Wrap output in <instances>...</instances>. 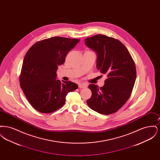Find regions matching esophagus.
Instances as JSON below:
<instances>
[{
    "label": "esophagus",
    "mask_w": 160,
    "mask_h": 160,
    "mask_svg": "<svg viewBox=\"0 0 160 160\" xmlns=\"http://www.w3.org/2000/svg\"><path fill=\"white\" fill-rule=\"evenodd\" d=\"M87 86H88L87 84L78 83V88H82V89L86 88L87 87Z\"/></svg>",
    "instance_id": "34e87169"
}]
</instances>
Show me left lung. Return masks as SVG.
Listing matches in <instances>:
<instances>
[{
  "label": "left lung",
  "mask_w": 160,
  "mask_h": 160,
  "mask_svg": "<svg viewBox=\"0 0 160 160\" xmlns=\"http://www.w3.org/2000/svg\"><path fill=\"white\" fill-rule=\"evenodd\" d=\"M86 45L97 54V68L107 78L99 88L91 84V97L88 106L100 114H112L129 99L136 78L135 63L122 42L104 35L85 39Z\"/></svg>",
  "instance_id": "8db88e82"
}]
</instances>
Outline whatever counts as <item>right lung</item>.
Wrapping results in <instances>:
<instances>
[{
	"mask_svg": "<svg viewBox=\"0 0 160 160\" xmlns=\"http://www.w3.org/2000/svg\"><path fill=\"white\" fill-rule=\"evenodd\" d=\"M80 41L55 37L38 41L29 49L23 60L20 84L31 106L42 113H50L63 106L69 92L78 88L72 82L56 80L58 66Z\"/></svg>",
	"mask_w": 160,
	"mask_h": 160,
	"instance_id": "obj_1",
	"label": "right lung"
}]
</instances>
